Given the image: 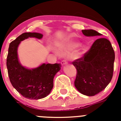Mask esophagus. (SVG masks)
Returning <instances> with one entry per match:
<instances>
[{
    "mask_svg": "<svg viewBox=\"0 0 121 121\" xmlns=\"http://www.w3.org/2000/svg\"><path fill=\"white\" fill-rule=\"evenodd\" d=\"M67 63H68V62H67L66 60H63L61 62V64L62 65H66Z\"/></svg>",
    "mask_w": 121,
    "mask_h": 121,
    "instance_id": "34e87169",
    "label": "esophagus"
}]
</instances>
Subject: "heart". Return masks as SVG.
I'll list each match as a JSON object with an SVG mask.
<instances>
[{"label":"heart","instance_id":"1","mask_svg":"<svg viewBox=\"0 0 121 121\" xmlns=\"http://www.w3.org/2000/svg\"><path fill=\"white\" fill-rule=\"evenodd\" d=\"M77 46L78 45H76V44H69V45H66V46H65L64 47H63V49H70L75 48H76Z\"/></svg>","mask_w":121,"mask_h":121}]
</instances>
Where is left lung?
Masks as SVG:
<instances>
[{"label": "left lung", "instance_id": "left-lung-1", "mask_svg": "<svg viewBox=\"0 0 121 121\" xmlns=\"http://www.w3.org/2000/svg\"><path fill=\"white\" fill-rule=\"evenodd\" d=\"M86 36H101L94 30H82ZM115 52L109 40L106 38L96 39L88 52L72 64L76 68L75 86L81 94L94 96L102 91L113 76Z\"/></svg>", "mask_w": 121, "mask_h": 121}]
</instances>
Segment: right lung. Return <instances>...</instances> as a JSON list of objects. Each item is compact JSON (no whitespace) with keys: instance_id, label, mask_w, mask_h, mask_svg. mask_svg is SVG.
<instances>
[{"instance_id":"1","label":"right lung","mask_w":121,"mask_h":121,"mask_svg":"<svg viewBox=\"0 0 121 121\" xmlns=\"http://www.w3.org/2000/svg\"><path fill=\"white\" fill-rule=\"evenodd\" d=\"M42 36L39 33H22L10 43L8 50L6 66L10 82L19 93L29 99H39L48 96L53 87L55 75L60 69V63H43L33 69L20 65L17 54L20 42L31 37L41 39Z\"/></svg>"}]
</instances>
